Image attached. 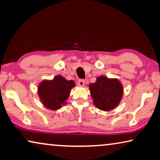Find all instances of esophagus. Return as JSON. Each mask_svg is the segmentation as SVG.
Masks as SVG:
<instances>
[{
  "instance_id": "esophagus-1",
  "label": "esophagus",
  "mask_w": 160,
  "mask_h": 160,
  "mask_svg": "<svg viewBox=\"0 0 160 160\" xmlns=\"http://www.w3.org/2000/svg\"><path fill=\"white\" fill-rule=\"evenodd\" d=\"M78 84L80 87L85 86V80H82V79L79 80H78Z\"/></svg>"
}]
</instances>
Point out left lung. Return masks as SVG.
<instances>
[{"instance_id": "obj_1", "label": "left lung", "mask_w": 160, "mask_h": 160, "mask_svg": "<svg viewBox=\"0 0 160 160\" xmlns=\"http://www.w3.org/2000/svg\"><path fill=\"white\" fill-rule=\"evenodd\" d=\"M89 87L93 104L105 111L116 108L123 94L121 83L117 79H109L106 76L98 77L95 82L90 84Z\"/></svg>"}]
</instances>
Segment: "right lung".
Masks as SVG:
<instances>
[{"mask_svg": "<svg viewBox=\"0 0 160 160\" xmlns=\"http://www.w3.org/2000/svg\"><path fill=\"white\" fill-rule=\"evenodd\" d=\"M75 85L73 80H67L62 76L57 75L52 80L42 81L38 88V94L46 108L55 111L66 104Z\"/></svg>", "mask_w": 160, "mask_h": 160, "instance_id": "obj_1", "label": "right lung"}]
</instances>
